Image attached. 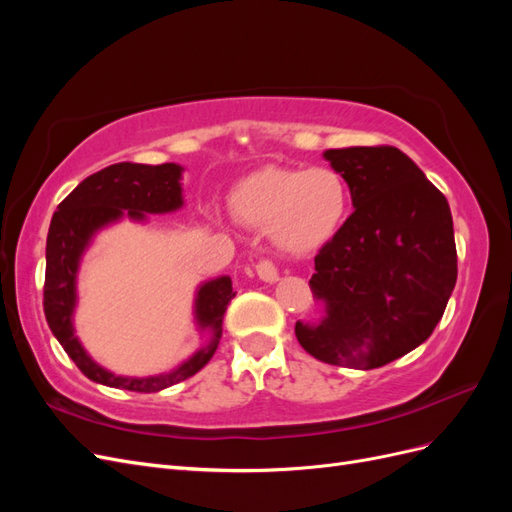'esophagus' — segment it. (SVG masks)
<instances>
[{"label": "esophagus", "mask_w": 512, "mask_h": 512, "mask_svg": "<svg viewBox=\"0 0 512 512\" xmlns=\"http://www.w3.org/2000/svg\"><path fill=\"white\" fill-rule=\"evenodd\" d=\"M256 273H258L262 282L273 284V282L280 280V273H277V267H275L273 260H260L256 265Z\"/></svg>", "instance_id": "obj_1"}]
</instances>
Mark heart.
Masks as SVG:
<instances>
[{"label": "heart", "mask_w": 512, "mask_h": 512, "mask_svg": "<svg viewBox=\"0 0 512 512\" xmlns=\"http://www.w3.org/2000/svg\"><path fill=\"white\" fill-rule=\"evenodd\" d=\"M230 203L241 222L269 230L277 250L305 256L342 230L350 211V188L331 166H265L237 183Z\"/></svg>", "instance_id": "heart-1"}]
</instances>
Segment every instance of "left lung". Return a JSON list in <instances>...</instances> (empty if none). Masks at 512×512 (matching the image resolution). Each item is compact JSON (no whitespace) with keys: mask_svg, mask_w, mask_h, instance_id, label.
Here are the masks:
<instances>
[{"mask_svg":"<svg viewBox=\"0 0 512 512\" xmlns=\"http://www.w3.org/2000/svg\"><path fill=\"white\" fill-rule=\"evenodd\" d=\"M352 196L350 218L320 247L309 280L327 314L294 324L314 359L376 369L436 329L457 282L453 215L444 194L389 145L329 149Z\"/></svg>","mask_w":512,"mask_h":512,"instance_id":"8db88e82","label":"left lung"}]
</instances>
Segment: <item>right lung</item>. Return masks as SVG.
I'll list each match as a JSON object with an SVG mask.
<instances>
[{"mask_svg": "<svg viewBox=\"0 0 512 512\" xmlns=\"http://www.w3.org/2000/svg\"><path fill=\"white\" fill-rule=\"evenodd\" d=\"M179 164H132L119 162L106 166L83 179L61 200L53 213L46 237V275H44V316L57 342L83 374L113 389L134 393H158L177 382L188 380L203 369L218 350L226 305L235 299L230 277H218L198 288L196 322L200 331H209V344L175 371L149 378H123L106 371L89 359L79 337L74 335L72 314L76 305V271L91 237L102 226L117 222L123 215L145 220L147 213H168L183 205Z\"/></svg>", "mask_w": 512, "mask_h": 512, "instance_id": "obj_1", "label": "right lung"}]
</instances>
